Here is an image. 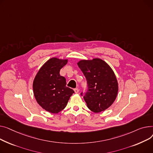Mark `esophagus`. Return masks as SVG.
I'll use <instances>...</instances> for the list:
<instances>
[{
    "instance_id": "1",
    "label": "esophagus",
    "mask_w": 153,
    "mask_h": 153,
    "mask_svg": "<svg viewBox=\"0 0 153 153\" xmlns=\"http://www.w3.org/2000/svg\"><path fill=\"white\" fill-rule=\"evenodd\" d=\"M79 90L78 88H75V89H74V91H75V93H78L79 92Z\"/></svg>"
}]
</instances>
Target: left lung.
<instances>
[{"instance_id": "1", "label": "left lung", "mask_w": 153, "mask_h": 153, "mask_svg": "<svg viewBox=\"0 0 153 153\" xmlns=\"http://www.w3.org/2000/svg\"><path fill=\"white\" fill-rule=\"evenodd\" d=\"M77 64L86 79L88 88L83 98L89 109L98 113L109 108L115 100L119 90L112 69L98 58L82 60Z\"/></svg>"}]
</instances>
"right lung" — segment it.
I'll return each instance as SVG.
<instances>
[{"instance_id":"add662e5","label":"right lung","mask_w":153,"mask_h":153,"mask_svg":"<svg viewBox=\"0 0 153 153\" xmlns=\"http://www.w3.org/2000/svg\"><path fill=\"white\" fill-rule=\"evenodd\" d=\"M68 62L67 59L53 57L41 67L33 84L36 100L42 109L57 114L66 107L72 89L66 86V79L60 76V70Z\"/></svg>"}]
</instances>
